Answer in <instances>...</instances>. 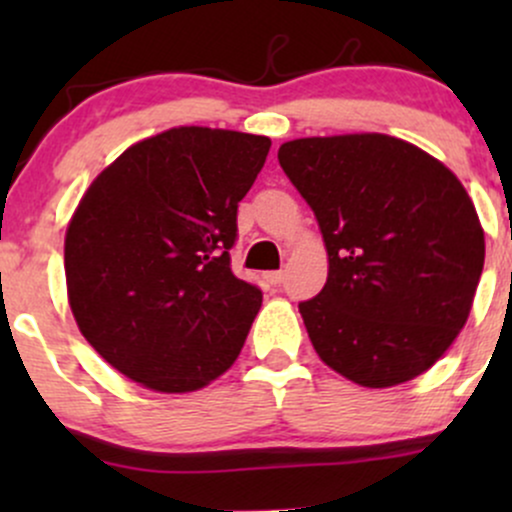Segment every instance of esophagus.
<instances>
[{
	"instance_id": "1",
	"label": "esophagus",
	"mask_w": 512,
	"mask_h": 512,
	"mask_svg": "<svg viewBox=\"0 0 512 512\" xmlns=\"http://www.w3.org/2000/svg\"><path fill=\"white\" fill-rule=\"evenodd\" d=\"M264 279H267L272 286H279L281 281H284V272H281V269H279V272H267V274H264Z\"/></svg>"
}]
</instances>
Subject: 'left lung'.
Segmentation results:
<instances>
[{"label": "left lung", "mask_w": 512, "mask_h": 512, "mask_svg": "<svg viewBox=\"0 0 512 512\" xmlns=\"http://www.w3.org/2000/svg\"><path fill=\"white\" fill-rule=\"evenodd\" d=\"M279 163L330 255L327 284L298 303L317 356L363 387L431 368L467 322L484 269L462 182L387 134L293 139Z\"/></svg>", "instance_id": "left-lung-1"}]
</instances>
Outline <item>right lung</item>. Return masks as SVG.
I'll use <instances>...</instances> for the list:
<instances>
[{
	"label": "right lung",
	"mask_w": 512,
	"mask_h": 512,
	"mask_svg": "<svg viewBox=\"0 0 512 512\" xmlns=\"http://www.w3.org/2000/svg\"><path fill=\"white\" fill-rule=\"evenodd\" d=\"M267 137L175 127L91 182L64 238L69 305L110 366L156 392H192L233 366L262 291L238 279V202Z\"/></svg>",
	"instance_id": "right-lung-1"
}]
</instances>
